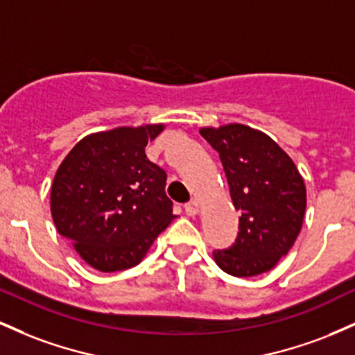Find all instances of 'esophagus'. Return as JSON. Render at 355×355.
<instances>
[{
    "mask_svg": "<svg viewBox=\"0 0 355 355\" xmlns=\"http://www.w3.org/2000/svg\"><path fill=\"white\" fill-rule=\"evenodd\" d=\"M183 209H185V214L189 215V217H195V215L198 214V209H200V207H198L197 200H190L189 203H185Z\"/></svg>",
    "mask_w": 355,
    "mask_h": 355,
    "instance_id": "34e87169",
    "label": "esophagus"
}]
</instances>
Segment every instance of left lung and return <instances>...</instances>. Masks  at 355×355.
Wrapping results in <instances>:
<instances>
[{"label": "left lung", "mask_w": 355, "mask_h": 355, "mask_svg": "<svg viewBox=\"0 0 355 355\" xmlns=\"http://www.w3.org/2000/svg\"><path fill=\"white\" fill-rule=\"evenodd\" d=\"M217 150L234 207L239 235L229 248L214 250L217 266L234 277L268 272L287 255L300 234L307 193L292 158L266 133L230 123L202 128Z\"/></svg>", "instance_id": "1"}]
</instances>
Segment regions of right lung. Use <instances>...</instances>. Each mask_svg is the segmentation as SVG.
Returning <instances> with one entry per match:
<instances>
[{"mask_svg": "<svg viewBox=\"0 0 355 355\" xmlns=\"http://www.w3.org/2000/svg\"><path fill=\"white\" fill-rule=\"evenodd\" d=\"M162 130L164 125H145L93 133L56 170L53 222L96 270L135 267L175 218L165 170L145 155L146 144Z\"/></svg>", "mask_w": 355, "mask_h": 355, "instance_id": "1", "label": "right lung"}]
</instances>
